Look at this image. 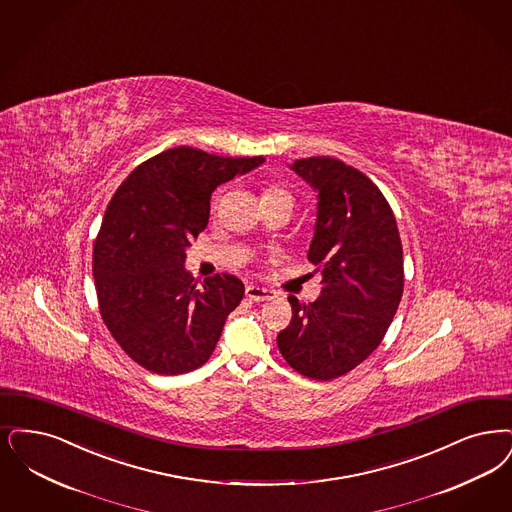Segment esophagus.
<instances>
[{
  "instance_id": "34e87169",
  "label": "esophagus",
  "mask_w": 512,
  "mask_h": 512,
  "mask_svg": "<svg viewBox=\"0 0 512 512\" xmlns=\"http://www.w3.org/2000/svg\"><path fill=\"white\" fill-rule=\"evenodd\" d=\"M246 297L251 301H268L274 297V291L261 286H247Z\"/></svg>"
}]
</instances>
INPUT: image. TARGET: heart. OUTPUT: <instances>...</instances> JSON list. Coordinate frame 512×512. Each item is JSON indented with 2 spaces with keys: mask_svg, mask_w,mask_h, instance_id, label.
<instances>
[{
  "mask_svg": "<svg viewBox=\"0 0 512 512\" xmlns=\"http://www.w3.org/2000/svg\"><path fill=\"white\" fill-rule=\"evenodd\" d=\"M282 196L291 198L286 188H282V186H276V184H274V186H266L265 192H263V198H282Z\"/></svg>",
  "mask_w": 512,
  "mask_h": 512,
  "instance_id": "obj_1",
  "label": "heart"
}]
</instances>
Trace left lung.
<instances>
[{"label":"left lung","mask_w":512,"mask_h":512,"mask_svg":"<svg viewBox=\"0 0 512 512\" xmlns=\"http://www.w3.org/2000/svg\"><path fill=\"white\" fill-rule=\"evenodd\" d=\"M316 192L308 261L322 293L278 333V348L301 375L329 381L362 364L383 341L404 291L396 219L385 196L358 169L329 156L289 165Z\"/></svg>","instance_id":"8db88e82"}]
</instances>
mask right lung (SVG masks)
Returning <instances> with one entry per match:
<instances>
[{
	"instance_id": "add662e5",
	"label": "right lung",
	"mask_w": 512,
	"mask_h": 512,
	"mask_svg": "<svg viewBox=\"0 0 512 512\" xmlns=\"http://www.w3.org/2000/svg\"><path fill=\"white\" fill-rule=\"evenodd\" d=\"M263 162V156L169 148L139 165L106 207L93 249L101 316L129 358L148 371H192L217 347L246 289L232 274L196 287L184 268L186 249L207 226L215 188Z\"/></svg>"
}]
</instances>
